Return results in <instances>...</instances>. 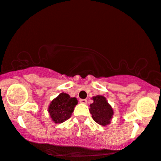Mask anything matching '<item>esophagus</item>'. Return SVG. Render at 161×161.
Returning <instances> with one entry per match:
<instances>
[{
    "label": "esophagus",
    "instance_id": "1",
    "mask_svg": "<svg viewBox=\"0 0 161 161\" xmlns=\"http://www.w3.org/2000/svg\"><path fill=\"white\" fill-rule=\"evenodd\" d=\"M87 100H86V99H80V102L81 103H87Z\"/></svg>",
    "mask_w": 161,
    "mask_h": 161
}]
</instances>
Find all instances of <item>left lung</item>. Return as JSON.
Wrapping results in <instances>:
<instances>
[{
    "label": "left lung",
    "mask_w": 161,
    "mask_h": 161,
    "mask_svg": "<svg viewBox=\"0 0 161 161\" xmlns=\"http://www.w3.org/2000/svg\"><path fill=\"white\" fill-rule=\"evenodd\" d=\"M92 99L94 102L90 105V112L94 121L103 126L109 124L114 114L112 106L108 103L105 97L102 96H97Z\"/></svg>",
    "instance_id": "1"
}]
</instances>
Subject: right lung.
I'll list each match as a JSON object with an SVG mask.
<instances>
[{"label": "right lung", "mask_w": 161, "mask_h": 161, "mask_svg": "<svg viewBox=\"0 0 161 161\" xmlns=\"http://www.w3.org/2000/svg\"><path fill=\"white\" fill-rule=\"evenodd\" d=\"M77 103L76 98H71L69 95L62 92L52 101L48 112L55 123H61L70 118Z\"/></svg>", "instance_id": "add662e5"}]
</instances>
